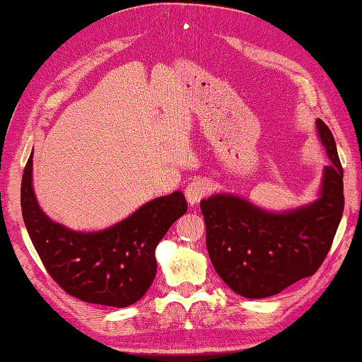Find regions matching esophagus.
Wrapping results in <instances>:
<instances>
[{"instance_id":"34e87169","label":"esophagus","mask_w":362,"mask_h":362,"mask_svg":"<svg viewBox=\"0 0 362 362\" xmlns=\"http://www.w3.org/2000/svg\"><path fill=\"white\" fill-rule=\"evenodd\" d=\"M211 190V182L203 178H194L187 182L186 190H184V195L189 202L190 206L199 203L203 197H206Z\"/></svg>"}]
</instances>
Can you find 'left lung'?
I'll return each mask as SVG.
<instances>
[{
	"label": "left lung",
	"mask_w": 362,
	"mask_h": 362,
	"mask_svg": "<svg viewBox=\"0 0 362 362\" xmlns=\"http://www.w3.org/2000/svg\"><path fill=\"white\" fill-rule=\"evenodd\" d=\"M315 124L331 160L323 168L315 202L284 213H271L233 194L200 202L211 263L244 298L277 295L313 276L331 249L344 213V170L329 127L322 119Z\"/></svg>",
	"instance_id": "left-lung-1"
}]
</instances>
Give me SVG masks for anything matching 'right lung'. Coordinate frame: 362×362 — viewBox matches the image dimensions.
I'll list each match as a JSON object with an SVG mask.
<instances>
[{"instance_id":"right-lung-1","label":"right lung","mask_w":362,"mask_h":362,"mask_svg":"<svg viewBox=\"0 0 362 362\" xmlns=\"http://www.w3.org/2000/svg\"><path fill=\"white\" fill-rule=\"evenodd\" d=\"M22 214L34 249L61 288L85 303L127 308L156 277V247L187 211L182 192L159 197L99 231H74L52 221L33 190V153L22 178Z\"/></svg>"}]
</instances>
